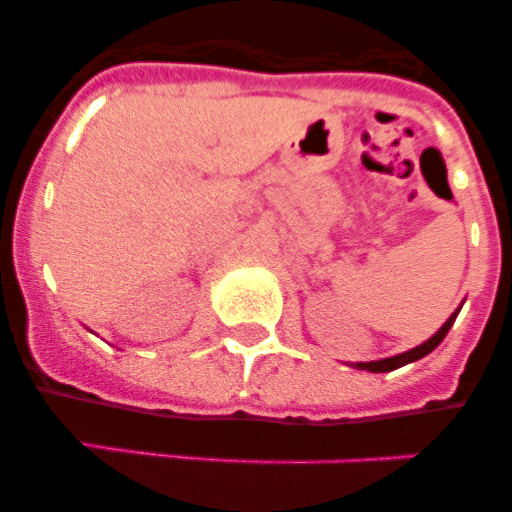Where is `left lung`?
I'll use <instances>...</instances> for the list:
<instances>
[{"label": "left lung", "mask_w": 512, "mask_h": 512, "mask_svg": "<svg viewBox=\"0 0 512 512\" xmlns=\"http://www.w3.org/2000/svg\"><path fill=\"white\" fill-rule=\"evenodd\" d=\"M459 310H461V307H459ZM459 310H456L454 315H451V318L446 320V323H443L441 328H438L431 338H428V341L420 343V346L410 348V351H405V354L390 356V359H379V361H359V364H354V366H356V369H364V372H374V374H379V372H392V369H400V366L410 364V361L423 359V356L431 354L433 348H436L438 343H441L443 338H446V333H449L451 325H454V320H456V315H459Z\"/></svg>", "instance_id": "obj_1"}]
</instances>
